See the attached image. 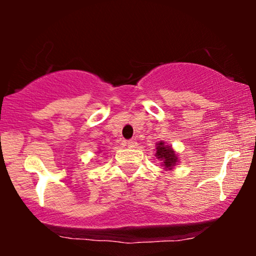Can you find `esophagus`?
<instances>
[{"mask_svg": "<svg viewBox=\"0 0 256 256\" xmlns=\"http://www.w3.org/2000/svg\"><path fill=\"white\" fill-rule=\"evenodd\" d=\"M126 146H128V148H136L137 146V142L134 140H126Z\"/></svg>", "mask_w": 256, "mask_h": 256, "instance_id": "1", "label": "esophagus"}]
</instances>
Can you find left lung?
Listing matches in <instances>:
<instances>
[{
	"instance_id": "8db88e82",
	"label": "left lung",
	"mask_w": 256,
	"mask_h": 256,
	"mask_svg": "<svg viewBox=\"0 0 256 256\" xmlns=\"http://www.w3.org/2000/svg\"><path fill=\"white\" fill-rule=\"evenodd\" d=\"M158 160L162 162L165 168L172 170L173 166L177 162V155L170 146H165L164 142H158L156 144V154H155Z\"/></svg>"
}]
</instances>
